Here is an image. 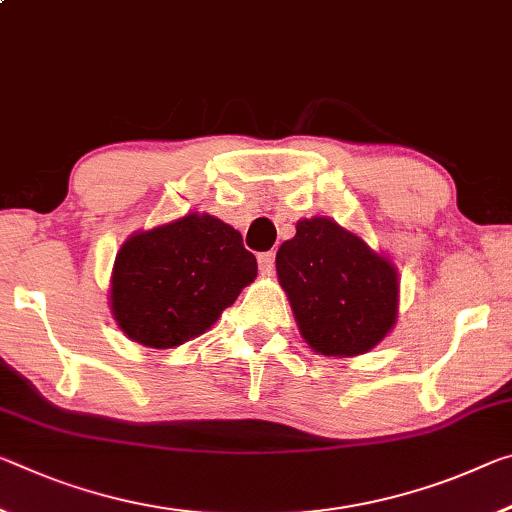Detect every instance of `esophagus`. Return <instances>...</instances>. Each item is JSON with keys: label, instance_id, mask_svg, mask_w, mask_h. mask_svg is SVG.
Here are the masks:
<instances>
[{"label": "esophagus", "instance_id": "obj_1", "mask_svg": "<svg viewBox=\"0 0 512 512\" xmlns=\"http://www.w3.org/2000/svg\"><path fill=\"white\" fill-rule=\"evenodd\" d=\"M257 264H259V271H262V273H271L273 271V264H275V253H273V250L259 255L257 257Z\"/></svg>", "mask_w": 512, "mask_h": 512}]
</instances>
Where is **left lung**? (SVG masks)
Here are the masks:
<instances>
[{
  "instance_id": "obj_1",
  "label": "left lung",
  "mask_w": 512,
  "mask_h": 512,
  "mask_svg": "<svg viewBox=\"0 0 512 512\" xmlns=\"http://www.w3.org/2000/svg\"><path fill=\"white\" fill-rule=\"evenodd\" d=\"M275 269L300 335L316 353L371 351L396 323L399 273L332 218L296 223V237L275 255Z\"/></svg>"
}]
</instances>
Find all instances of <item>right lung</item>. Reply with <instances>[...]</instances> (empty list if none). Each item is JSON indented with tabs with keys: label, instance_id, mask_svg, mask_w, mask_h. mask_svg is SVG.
I'll list each match as a JSON object with an SVG mask.
<instances>
[{
	"label": "right lung",
	"instance_id": "obj_1",
	"mask_svg": "<svg viewBox=\"0 0 512 512\" xmlns=\"http://www.w3.org/2000/svg\"><path fill=\"white\" fill-rule=\"evenodd\" d=\"M257 275L241 234L209 214L136 232L118 250L111 312L129 339L173 348L212 328Z\"/></svg>",
	"mask_w": 512,
	"mask_h": 512
}]
</instances>
